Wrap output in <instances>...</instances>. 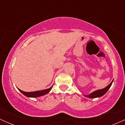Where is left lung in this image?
Listing matches in <instances>:
<instances>
[{"instance_id": "1", "label": "left lung", "mask_w": 125, "mask_h": 125, "mask_svg": "<svg viewBox=\"0 0 125 125\" xmlns=\"http://www.w3.org/2000/svg\"><path fill=\"white\" fill-rule=\"evenodd\" d=\"M112 82H113V81H112V82L110 83L108 86H107L104 87V88L102 89L96 90V91L94 92H92V94H89V95H84V96L87 97H89V98H96V97H101L102 96H103L104 94H105L107 92V90L109 89L110 86H111L112 84Z\"/></svg>"}]
</instances>
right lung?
Wrapping results in <instances>:
<instances>
[{"instance_id":"add662e5","label":"right lung","mask_w":125,"mask_h":125,"mask_svg":"<svg viewBox=\"0 0 125 125\" xmlns=\"http://www.w3.org/2000/svg\"><path fill=\"white\" fill-rule=\"evenodd\" d=\"M53 86L52 87H50L49 89H44L43 90H39V91H35V92H26L22 91V90H20L19 89H18L19 90V91L21 92V94H23L24 95L26 96L27 97H37L39 96H41L44 95V94H48L51 90Z\"/></svg>"}]
</instances>
